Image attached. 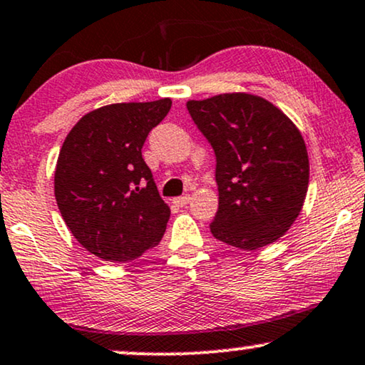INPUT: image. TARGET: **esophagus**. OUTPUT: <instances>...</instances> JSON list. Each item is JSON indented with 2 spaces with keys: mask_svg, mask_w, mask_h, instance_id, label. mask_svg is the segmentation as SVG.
<instances>
[{
  "mask_svg": "<svg viewBox=\"0 0 365 365\" xmlns=\"http://www.w3.org/2000/svg\"><path fill=\"white\" fill-rule=\"evenodd\" d=\"M190 200H192L190 195H182V197L175 198L173 203H175V205H177V207H183V205H187V203L190 202Z\"/></svg>",
  "mask_w": 365,
  "mask_h": 365,
  "instance_id": "34e87169",
  "label": "esophagus"
}]
</instances>
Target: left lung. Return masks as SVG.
Instances as JSON below:
<instances>
[{
	"label": "left lung",
	"instance_id": "obj_1",
	"mask_svg": "<svg viewBox=\"0 0 365 365\" xmlns=\"http://www.w3.org/2000/svg\"><path fill=\"white\" fill-rule=\"evenodd\" d=\"M187 108L217 157L212 235L242 250L279 240L299 217L309 188V155L297 126L250 93L190 100Z\"/></svg>",
	"mask_w": 365,
	"mask_h": 365
}]
</instances>
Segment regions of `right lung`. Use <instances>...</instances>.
<instances>
[{
  "instance_id": "obj_1",
  "label": "right lung",
  "mask_w": 365,
  "mask_h": 365,
  "mask_svg": "<svg viewBox=\"0 0 365 365\" xmlns=\"http://www.w3.org/2000/svg\"><path fill=\"white\" fill-rule=\"evenodd\" d=\"M172 100L113 103L90 111L66 135L55 197L73 237L108 262H132L162 240L170 208L142 148Z\"/></svg>"
}]
</instances>
